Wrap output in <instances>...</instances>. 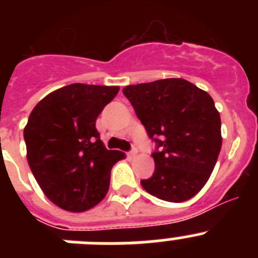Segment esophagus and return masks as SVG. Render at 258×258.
<instances>
[{
	"label": "esophagus",
	"mask_w": 258,
	"mask_h": 258,
	"mask_svg": "<svg viewBox=\"0 0 258 258\" xmlns=\"http://www.w3.org/2000/svg\"><path fill=\"white\" fill-rule=\"evenodd\" d=\"M137 155H138V150L133 149L131 152H129V154H127V156H129V157H136Z\"/></svg>",
	"instance_id": "esophagus-1"
}]
</instances>
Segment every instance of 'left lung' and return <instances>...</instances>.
Masks as SVG:
<instances>
[{"instance_id":"8db88e82","label":"left lung","mask_w":258,"mask_h":258,"mask_svg":"<svg viewBox=\"0 0 258 258\" xmlns=\"http://www.w3.org/2000/svg\"><path fill=\"white\" fill-rule=\"evenodd\" d=\"M122 93L159 149L152 154L154 174L141 181L142 187L170 203L195 197L211 177L222 146L220 112L211 95L183 79L129 85Z\"/></svg>"}]
</instances>
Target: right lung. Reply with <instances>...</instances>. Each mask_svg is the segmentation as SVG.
I'll use <instances>...</instances> for the list:
<instances>
[{
	"label": "right lung",
	"mask_w": 258,
	"mask_h": 258,
	"mask_svg": "<svg viewBox=\"0 0 258 258\" xmlns=\"http://www.w3.org/2000/svg\"><path fill=\"white\" fill-rule=\"evenodd\" d=\"M118 86L72 84L42 98L24 127L27 160L47 199L85 212L107 195L111 169L125 154L107 150L95 127Z\"/></svg>",
	"instance_id": "add662e5"
}]
</instances>
